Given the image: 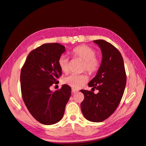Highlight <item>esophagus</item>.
I'll use <instances>...</instances> for the list:
<instances>
[{"instance_id":"obj_1","label":"esophagus","mask_w":146,"mask_h":146,"mask_svg":"<svg viewBox=\"0 0 146 146\" xmlns=\"http://www.w3.org/2000/svg\"><path fill=\"white\" fill-rule=\"evenodd\" d=\"M78 91V90L77 89H74V88H72V92L73 93H76V92H77Z\"/></svg>"}]
</instances>
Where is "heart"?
Instances as JSON below:
<instances>
[{"label":"heart","mask_w":146,"mask_h":146,"mask_svg":"<svg viewBox=\"0 0 146 146\" xmlns=\"http://www.w3.org/2000/svg\"><path fill=\"white\" fill-rule=\"evenodd\" d=\"M71 55L74 58L80 59L83 61L82 71L87 72L92 75L98 71L100 67L101 61L96 56L94 48L86 45H81L75 47L71 52ZM58 66L63 72L66 74L69 70V60L67 56L61 55L58 61ZM88 81V77L85 74L70 75L63 79V82L73 88L82 87Z\"/></svg>","instance_id":"obj_1"}]
</instances>
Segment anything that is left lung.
I'll list each match as a JSON object with an SVG mask.
<instances>
[{"label": "left lung", "instance_id": "8db88e82", "mask_svg": "<svg viewBox=\"0 0 146 146\" xmlns=\"http://www.w3.org/2000/svg\"><path fill=\"white\" fill-rule=\"evenodd\" d=\"M93 41L100 48L102 61L88 86L99 92L96 94L91 91L80 90L85 97L80 107L88 121L100 122L109 117L117 108L124 92L127 77L123 58L117 48L102 39Z\"/></svg>", "mask_w": 146, "mask_h": 146}]
</instances>
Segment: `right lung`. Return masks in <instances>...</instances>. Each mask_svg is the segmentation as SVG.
Here are the masks:
<instances>
[{
  "mask_svg": "<svg viewBox=\"0 0 146 146\" xmlns=\"http://www.w3.org/2000/svg\"><path fill=\"white\" fill-rule=\"evenodd\" d=\"M65 52L58 43L44 44L30 52L21 71V89L24 104L37 121L52 125L62 119L71 88L63 85L52 92L50 87L57 84L62 74L58 61Z\"/></svg>",
  "mask_w": 146,
  "mask_h": 146,
  "instance_id": "right-lung-1",
  "label": "right lung"
}]
</instances>
